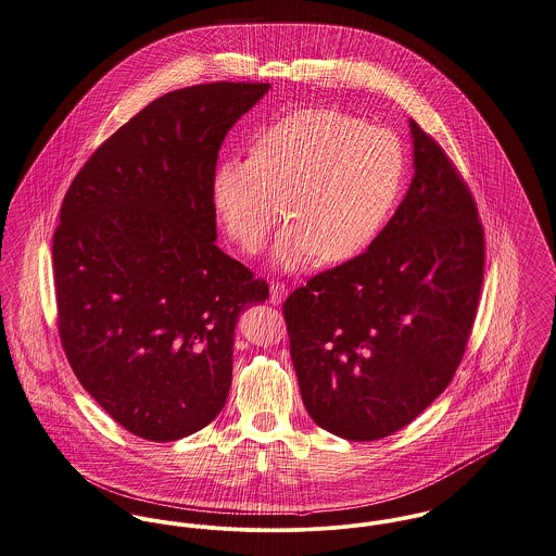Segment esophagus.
Returning a JSON list of instances; mask_svg holds the SVG:
<instances>
[{"label": "esophagus", "mask_w": 556, "mask_h": 556, "mask_svg": "<svg viewBox=\"0 0 556 556\" xmlns=\"http://www.w3.org/2000/svg\"><path fill=\"white\" fill-rule=\"evenodd\" d=\"M288 296V288L283 286V283H279V281H273L270 283V304H281L283 300Z\"/></svg>", "instance_id": "1"}]
</instances>
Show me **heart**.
I'll return each instance as SVG.
<instances>
[{
  "mask_svg": "<svg viewBox=\"0 0 556 556\" xmlns=\"http://www.w3.org/2000/svg\"><path fill=\"white\" fill-rule=\"evenodd\" d=\"M406 154L395 132L334 110H299L264 128L250 156L219 161L212 203L228 237L254 256L283 212L273 264L302 270L364 254L393 212Z\"/></svg>",
  "mask_w": 556,
  "mask_h": 556,
  "instance_id": "1",
  "label": "heart"
}]
</instances>
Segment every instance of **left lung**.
Wrapping results in <instances>:
<instances>
[{
	"instance_id": "left-lung-1",
	"label": "left lung",
	"mask_w": 556,
	"mask_h": 556,
	"mask_svg": "<svg viewBox=\"0 0 556 556\" xmlns=\"http://www.w3.org/2000/svg\"><path fill=\"white\" fill-rule=\"evenodd\" d=\"M408 127L415 175L381 235L283 304L306 413L353 442L408 426L446 389L482 288L470 190L428 132Z\"/></svg>"
}]
</instances>
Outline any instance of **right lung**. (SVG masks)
<instances>
[{
    "label": "right lung",
    "mask_w": 556,
    "mask_h": 556,
    "mask_svg": "<svg viewBox=\"0 0 556 556\" xmlns=\"http://www.w3.org/2000/svg\"><path fill=\"white\" fill-rule=\"evenodd\" d=\"M270 85L173 90L118 128L72 181L52 241L59 337L94 402L173 442L210 426L232 381L239 315L268 286L215 239L219 146Z\"/></svg>",
    "instance_id": "obj_1"
}]
</instances>
